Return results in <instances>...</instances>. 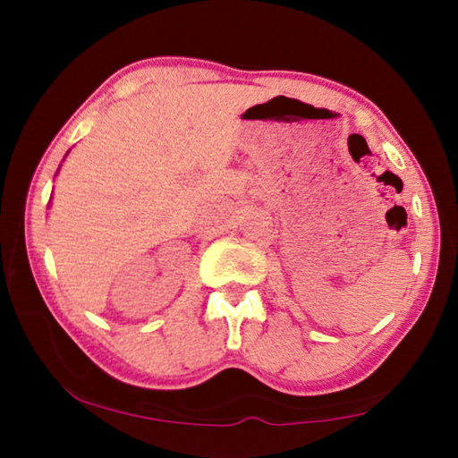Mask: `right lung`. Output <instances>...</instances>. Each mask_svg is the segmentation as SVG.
I'll use <instances>...</instances> for the list:
<instances>
[{
	"label": "right lung",
	"instance_id": "1",
	"mask_svg": "<svg viewBox=\"0 0 458 458\" xmlns=\"http://www.w3.org/2000/svg\"><path fill=\"white\" fill-rule=\"evenodd\" d=\"M58 169H60V167H58ZM56 174H58V172H56Z\"/></svg>",
	"mask_w": 458,
	"mask_h": 458
}]
</instances>
